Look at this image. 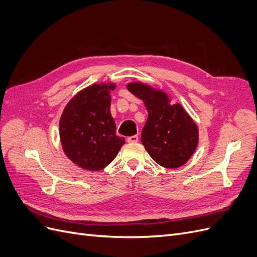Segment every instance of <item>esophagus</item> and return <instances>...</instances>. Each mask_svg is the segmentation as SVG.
<instances>
[{
	"label": "esophagus",
	"mask_w": 257,
	"mask_h": 257,
	"mask_svg": "<svg viewBox=\"0 0 257 257\" xmlns=\"http://www.w3.org/2000/svg\"><path fill=\"white\" fill-rule=\"evenodd\" d=\"M138 142V136H130L128 138H127V143H130V144H134V143H137Z\"/></svg>",
	"instance_id": "obj_1"
}]
</instances>
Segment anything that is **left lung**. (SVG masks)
<instances>
[{
	"label": "left lung",
	"mask_w": 257,
	"mask_h": 257,
	"mask_svg": "<svg viewBox=\"0 0 257 257\" xmlns=\"http://www.w3.org/2000/svg\"><path fill=\"white\" fill-rule=\"evenodd\" d=\"M127 90L143 99L148 119L143 128L142 143L159 165L178 168L188 162L198 145L196 123L180 104H170L164 91L143 82H131Z\"/></svg>",
	"instance_id": "left-lung-1"
}]
</instances>
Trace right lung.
I'll use <instances>...</instances> for the list:
<instances>
[{
	"label": "right lung",
	"instance_id": "obj_1",
	"mask_svg": "<svg viewBox=\"0 0 257 257\" xmlns=\"http://www.w3.org/2000/svg\"><path fill=\"white\" fill-rule=\"evenodd\" d=\"M114 89L112 82L89 85L77 93L62 112V148L66 157L83 169L105 168L125 144V139L116 136L110 113V92Z\"/></svg>",
	"mask_w": 257,
	"mask_h": 257
}]
</instances>
